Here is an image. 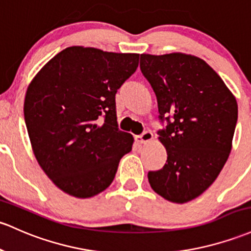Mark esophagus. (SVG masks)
I'll use <instances>...</instances> for the list:
<instances>
[{"mask_svg": "<svg viewBox=\"0 0 251 251\" xmlns=\"http://www.w3.org/2000/svg\"><path fill=\"white\" fill-rule=\"evenodd\" d=\"M153 134L151 131H144L139 136H136V140L139 143V144H147V143L150 142L152 139Z\"/></svg>", "mask_w": 251, "mask_h": 251, "instance_id": "obj_1", "label": "esophagus"}]
</instances>
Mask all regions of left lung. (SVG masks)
Listing matches in <instances>:
<instances>
[{
  "label": "left lung",
  "mask_w": 251,
  "mask_h": 251,
  "mask_svg": "<svg viewBox=\"0 0 251 251\" xmlns=\"http://www.w3.org/2000/svg\"><path fill=\"white\" fill-rule=\"evenodd\" d=\"M140 71L156 94L159 120L167 121L157 132L167 163L148 173L149 183L168 201H191L214 182L226 163L237 101L218 74L191 54L143 53Z\"/></svg>",
  "instance_id": "8db88e82"
}]
</instances>
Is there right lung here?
I'll return each mask as SVG.
<instances>
[{
	"label": "right lung",
	"instance_id": "1",
	"mask_svg": "<svg viewBox=\"0 0 251 251\" xmlns=\"http://www.w3.org/2000/svg\"><path fill=\"white\" fill-rule=\"evenodd\" d=\"M138 59V53L71 46L28 85L24 114L33 152L60 191L85 199L114 180L133 144L118 127L115 94Z\"/></svg>",
	"mask_w": 251,
	"mask_h": 251
}]
</instances>
